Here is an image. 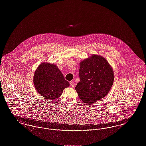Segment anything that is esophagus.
<instances>
[{
  "label": "esophagus",
  "instance_id": "esophagus-1",
  "mask_svg": "<svg viewBox=\"0 0 146 146\" xmlns=\"http://www.w3.org/2000/svg\"><path fill=\"white\" fill-rule=\"evenodd\" d=\"M70 86H71L72 88H74L75 86V84L74 82L71 81V82H70Z\"/></svg>",
  "mask_w": 146,
  "mask_h": 146
}]
</instances>
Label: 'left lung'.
<instances>
[{"label": "left lung", "instance_id": "8db88e82", "mask_svg": "<svg viewBox=\"0 0 146 146\" xmlns=\"http://www.w3.org/2000/svg\"><path fill=\"white\" fill-rule=\"evenodd\" d=\"M80 82L75 87L80 99L88 104L104 98L114 81V71L106 59L92 54L80 62Z\"/></svg>", "mask_w": 146, "mask_h": 146}]
</instances>
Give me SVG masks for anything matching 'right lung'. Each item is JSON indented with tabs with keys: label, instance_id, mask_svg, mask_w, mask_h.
<instances>
[{
	"label": "right lung",
	"instance_id": "add662e5",
	"mask_svg": "<svg viewBox=\"0 0 146 146\" xmlns=\"http://www.w3.org/2000/svg\"><path fill=\"white\" fill-rule=\"evenodd\" d=\"M33 84L36 91L48 100L59 98L63 90L70 86L58 67L45 62H42L36 70Z\"/></svg>",
	"mask_w": 146,
	"mask_h": 146
}]
</instances>
